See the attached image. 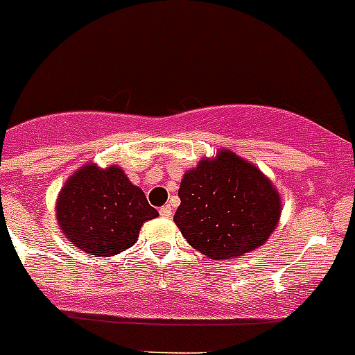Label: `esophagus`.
<instances>
[{
  "label": "esophagus",
  "mask_w": 355,
  "mask_h": 355,
  "mask_svg": "<svg viewBox=\"0 0 355 355\" xmlns=\"http://www.w3.org/2000/svg\"><path fill=\"white\" fill-rule=\"evenodd\" d=\"M171 214H173V208L169 205L162 206V208H160V216L162 217H166V219H169V217H171Z\"/></svg>",
  "instance_id": "34e87169"
}]
</instances>
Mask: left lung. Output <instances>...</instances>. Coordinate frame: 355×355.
Returning a JSON list of instances; mask_svg holds the SVG:
<instances>
[{"label": "left lung", "mask_w": 355, "mask_h": 355, "mask_svg": "<svg viewBox=\"0 0 355 355\" xmlns=\"http://www.w3.org/2000/svg\"><path fill=\"white\" fill-rule=\"evenodd\" d=\"M175 223L186 241L211 259L261 247L280 219V195L258 167L232 150L184 173Z\"/></svg>", "instance_id": "left-lung-1"}]
</instances>
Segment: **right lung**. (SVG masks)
Masks as SVG:
<instances>
[{
  "instance_id": "obj_1",
  "label": "right lung",
  "mask_w": 355,
  "mask_h": 355,
  "mask_svg": "<svg viewBox=\"0 0 355 355\" xmlns=\"http://www.w3.org/2000/svg\"><path fill=\"white\" fill-rule=\"evenodd\" d=\"M155 217L158 211L118 166L80 167L66 180L57 199V221L62 234L96 258L132 247L141 225Z\"/></svg>"
}]
</instances>
